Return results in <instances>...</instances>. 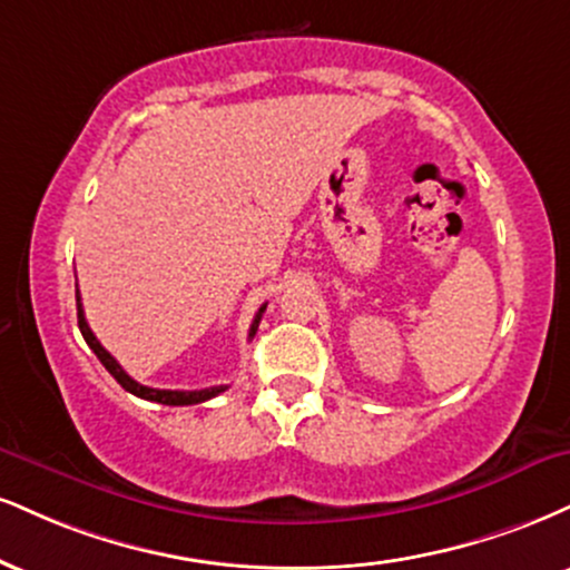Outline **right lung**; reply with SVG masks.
Wrapping results in <instances>:
<instances>
[{"label":"right lung","mask_w":570,"mask_h":570,"mask_svg":"<svg viewBox=\"0 0 570 570\" xmlns=\"http://www.w3.org/2000/svg\"><path fill=\"white\" fill-rule=\"evenodd\" d=\"M265 313V305L259 307L255 321H252V328H249V337H255L257 326H259V318H263ZM77 315H79V328H81V337H85V342L89 347H92V353L98 355L102 366L108 368V374L114 376L116 382H119L121 387L127 390V393H132L137 397H146V401H156V403H164V406H194V403H204L209 401V397L219 395L225 390V385L219 387H204V390H156V387H146L140 385V382H135L132 376H129L125 368L119 366V361L114 358L111 353L106 351V347L100 345L98 337L92 334V328L87 326V318H85V307H81V297H79V289H77Z\"/></svg>","instance_id":"obj_1"}]
</instances>
